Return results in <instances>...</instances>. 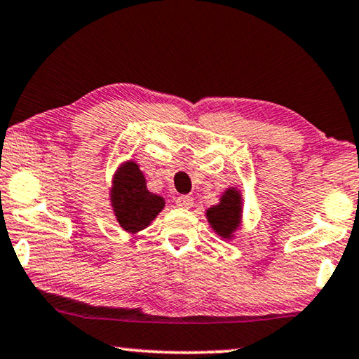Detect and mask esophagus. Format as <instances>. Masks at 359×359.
Returning <instances> with one entry per match:
<instances>
[{
  "mask_svg": "<svg viewBox=\"0 0 359 359\" xmlns=\"http://www.w3.org/2000/svg\"><path fill=\"white\" fill-rule=\"evenodd\" d=\"M175 205L180 206V208H191V206H194V198L189 196V195L177 196V200H175Z\"/></svg>",
  "mask_w": 359,
  "mask_h": 359,
  "instance_id": "esophagus-1",
  "label": "esophagus"
}]
</instances>
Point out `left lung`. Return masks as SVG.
Returning <instances> with one entry per match:
<instances>
[{"label": "left lung", "instance_id": "8db88e82", "mask_svg": "<svg viewBox=\"0 0 359 359\" xmlns=\"http://www.w3.org/2000/svg\"><path fill=\"white\" fill-rule=\"evenodd\" d=\"M208 222L214 232L222 238H231L240 226L242 219V195L237 189H227L222 195L221 203L206 211Z\"/></svg>", "mask_w": 359, "mask_h": 359}]
</instances>
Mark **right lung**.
I'll list each match as a JSON object with an SVG mask.
<instances>
[{
    "label": "right lung",
    "instance_id": "obj_1",
    "mask_svg": "<svg viewBox=\"0 0 359 359\" xmlns=\"http://www.w3.org/2000/svg\"><path fill=\"white\" fill-rule=\"evenodd\" d=\"M111 205L121 227L135 233L149 226L164 208V198L147 190L145 175L138 164L127 161L114 175Z\"/></svg>",
    "mask_w": 359,
    "mask_h": 359
}]
</instances>
